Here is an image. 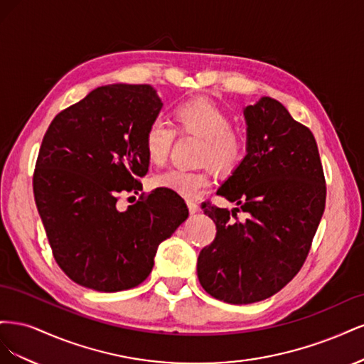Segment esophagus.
<instances>
[{
    "instance_id": "esophagus-1",
    "label": "esophagus",
    "mask_w": 364,
    "mask_h": 364,
    "mask_svg": "<svg viewBox=\"0 0 364 364\" xmlns=\"http://www.w3.org/2000/svg\"><path fill=\"white\" fill-rule=\"evenodd\" d=\"M186 205H188V209H190V213H191V214L199 213V205H197L194 200L188 199V200H186Z\"/></svg>"
}]
</instances>
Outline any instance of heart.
I'll return each mask as SVG.
<instances>
[{
	"mask_svg": "<svg viewBox=\"0 0 364 364\" xmlns=\"http://www.w3.org/2000/svg\"><path fill=\"white\" fill-rule=\"evenodd\" d=\"M173 117L183 134L203 139L200 149L202 162L211 164L218 171L226 173L237 168L243 161L246 153L245 136L232 129V118L223 107L206 98H191L176 106ZM174 135V129L164 119L156 118L151 121L142 139L150 162L161 165L167 161ZM153 185L183 197H197L211 185V171L171 168L155 176Z\"/></svg>",
	"mask_w": 364,
	"mask_h": 364,
	"instance_id": "b5f03b06",
	"label": "heart"
}]
</instances>
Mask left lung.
Returning a JSON list of instances; mask_svg holds the SVG:
<instances>
[{"label": "left lung", "mask_w": 364, "mask_h": 364, "mask_svg": "<svg viewBox=\"0 0 364 364\" xmlns=\"http://www.w3.org/2000/svg\"><path fill=\"white\" fill-rule=\"evenodd\" d=\"M246 156L217 194L249 217L203 203L217 228L197 258V277L218 301L243 305L267 299L301 270L325 209L326 186L311 130L278 100L245 107Z\"/></svg>", "instance_id": "8db88e82"}]
</instances>
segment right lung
Wrapping results in <instances>:
<instances>
[{"label": "right lung", "instance_id": "right-lung-1", "mask_svg": "<svg viewBox=\"0 0 364 364\" xmlns=\"http://www.w3.org/2000/svg\"><path fill=\"white\" fill-rule=\"evenodd\" d=\"M162 109L150 85H106L54 117L42 139L33 193L53 255L74 282L95 291L134 289L188 208L156 188L118 211L121 193L142 188L144 132Z\"/></svg>", "mask_w": 364, "mask_h": 364}]
</instances>
